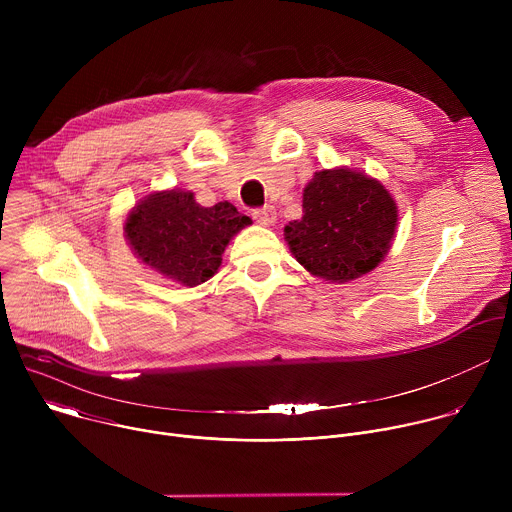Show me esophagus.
Masks as SVG:
<instances>
[{"label": "esophagus", "instance_id": "34e87169", "mask_svg": "<svg viewBox=\"0 0 512 512\" xmlns=\"http://www.w3.org/2000/svg\"><path fill=\"white\" fill-rule=\"evenodd\" d=\"M251 214H253L255 221H257L259 225H263V227H271V225L275 223V208H273V206L255 208Z\"/></svg>", "mask_w": 512, "mask_h": 512}]
</instances>
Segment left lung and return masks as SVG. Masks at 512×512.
<instances>
[{"label":"left lung","instance_id":"obj_1","mask_svg":"<svg viewBox=\"0 0 512 512\" xmlns=\"http://www.w3.org/2000/svg\"><path fill=\"white\" fill-rule=\"evenodd\" d=\"M302 206L304 216L283 235L298 263L316 277L346 283L373 271L391 249L397 204L367 174L348 168L316 172Z\"/></svg>","mask_w":512,"mask_h":512}]
</instances>
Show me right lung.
<instances>
[{
    "label": "right lung",
    "mask_w": 512,
    "mask_h": 512,
    "mask_svg": "<svg viewBox=\"0 0 512 512\" xmlns=\"http://www.w3.org/2000/svg\"><path fill=\"white\" fill-rule=\"evenodd\" d=\"M251 225L231 202L200 206L192 192L164 190L139 200L125 221V239L141 263L182 285L210 279L229 241Z\"/></svg>",
    "instance_id": "obj_1"
}]
</instances>
